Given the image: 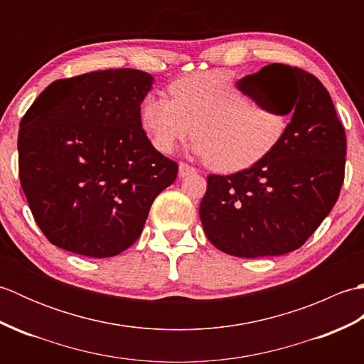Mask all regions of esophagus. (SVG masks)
Wrapping results in <instances>:
<instances>
[{"instance_id": "obj_1", "label": "esophagus", "mask_w": 364, "mask_h": 364, "mask_svg": "<svg viewBox=\"0 0 364 364\" xmlns=\"http://www.w3.org/2000/svg\"><path fill=\"white\" fill-rule=\"evenodd\" d=\"M196 172H197L196 167L186 164V162H181L180 167H178V175H180V176H188V175L196 173Z\"/></svg>"}]
</instances>
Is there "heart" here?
<instances>
[{"label":"heart","mask_w":364,"mask_h":364,"mask_svg":"<svg viewBox=\"0 0 364 364\" xmlns=\"http://www.w3.org/2000/svg\"><path fill=\"white\" fill-rule=\"evenodd\" d=\"M168 92L172 100L149 95L141 106L142 127L154 149L172 151L191 133L194 150L215 170L228 172L257 162L288 125V115L255 103L227 72L183 76Z\"/></svg>","instance_id":"obj_1"}]
</instances>
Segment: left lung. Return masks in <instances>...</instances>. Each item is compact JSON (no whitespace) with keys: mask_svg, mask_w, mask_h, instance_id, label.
<instances>
[{"mask_svg":"<svg viewBox=\"0 0 364 364\" xmlns=\"http://www.w3.org/2000/svg\"><path fill=\"white\" fill-rule=\"evenodd\" d=\"M239 86L292 114L278 142L249 168L210 175L200 220L214 247L239 258L284 255L306 242L344 183L347 141L323 84L310 72L270 64Z\"/></svg>","mask_w":364,"mask_h":364,"instance_id":"1","label":"left lung"}]
</instances>
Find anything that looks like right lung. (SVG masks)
Segmentation results:
<instances>
[{
  "label": "right lung",
  "mask_w": 364,
  "mask_h": 364,
  "mask_svg": "<svg viewBox=\"0 0 364 364\" xmlns=\"http://www.w3.org/2000/svg\"><path fill=\"white\" fill-rule=\"evenodd\" d=\"M151 75L111 68L53 81L23 115L18 175L34 220L67 252L107 258L141 236L178 164L146 137Z\"/></svg>",
  "instance_id": "obj_1"
}]
</instances>
